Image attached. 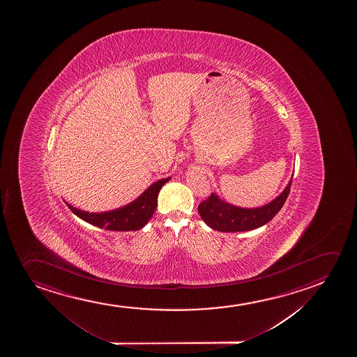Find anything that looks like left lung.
Here are the masks:
<instances>
[{"label": "left lung", "mask_w": 357, "mask_h": 357, "mask_svg": "<svg viewBox=\"0 0 357 357\" xmlns=\"http://www.w3.org/2000/svg\"><path fill=\"white\" fill-rule=\"evenodd\" d=\"M291 181L284 190L271 203L257 209H243L227 204L215 195L203 200L198 206V213L205 224L220 232H243L261 227L271 221L282 209L290 192Z\"/></svg>", "instance_id": "left-lung-1"}]
</instances>
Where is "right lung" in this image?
<instances>
[{
  "mask_svg": "<svg viewBox=\"0 0 357 357\" xmlns=\"http://www.w3.org/2000/svg\"><path fill=\"white\" fill-rule=\"evenodd\" d=\"M170 180V177L162 178L153 183L148 190L143 192L137 199L120 209L105 211V213H87L77 209L70 204L68 208L72 210L77 218L84 220L86 222L95 225L100 229H109V231H137L142 229L144 225L151 220L154 211L157 209V199L159 190L162 185Z\"/></svg>",
  "mask_w": 357,
  "mask_h": 357,
  "instance_id": "right-lung-1",
  "label": "right lung"
}]
</instances>
